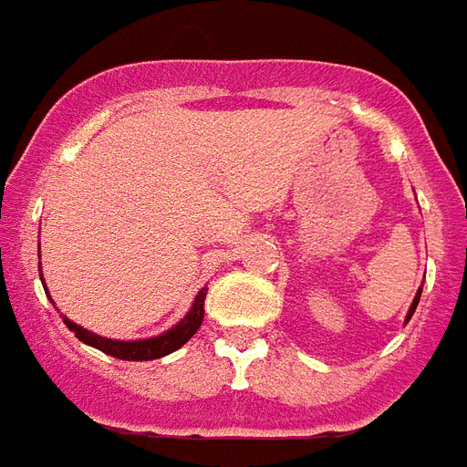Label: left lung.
<instances>
[{
	"label": "left lung",
	"instance_id": "left-lung-1",
	"mask_svg": "<svg viewBox=\"0 0 467 467\" xmlns=\"http://www.w3.org/2000/svg\"><path fill=\"white\" fill-rule=\"evenodd\" d=\"M420 294H423V288H418V294H415V298H413V304H410V308H408L406 323H408V321H410V316H413V313H415V306H418V301H420Z\"/></svg>",
	"mask_w": 467,
	"mask_h": 467
}]
</instances>
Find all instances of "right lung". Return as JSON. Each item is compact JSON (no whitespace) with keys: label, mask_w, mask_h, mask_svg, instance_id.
Listing matches in <instances>:
<instances>
[{"label":"right lung","mask_w":467,"mask_h":467,"mask_svg":"<svg viewBox=\"0 0 467 467\" xmlns=\"http://www.w3.org/2000/svg\"><path fill=\"white\" fill-rule=\"evenodd\" d=\"M39 278H42L44 284V275H42V264H39ZM44 291H47V284H44ZM206 291L209 288H201L199 296L193 298L192 308L189 313L183 316L182 321L176 323L173 328L169 331L159 333L154 338H139V341H114V338H104V336H99V333L87 331L84 326L79 323L69 321L67 316H61L64 323H67V328H69L81 343H87L91 348H99L101 353H107V356H114L119 360H154V358H163V356H169L173 350H179L183 343L192 338L193 333L199 331V326L203 323V301H206ZM52 301V298H49Z\"/></svg>","instance_id":"1"}]
</instances>
